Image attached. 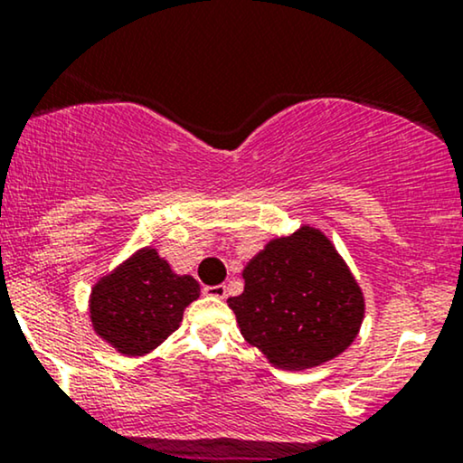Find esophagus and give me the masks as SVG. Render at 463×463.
Returning a JSON list of instances; mask_svg holds the SVG:
<instances>
[{
  "instance_id": "34e87169",
  "label": "esophagus",
  "mask_w": 463,
  "mask_h": 463,
  "mask_svg": "<svg viewBox=\"0 0 463 463\" xmlns=\"http://www.w3.org/2000/svg\"><path fill=\"white\" fill-rule=\"evenodd\" d=\"M204 294L211 298H226V285H206Z\"/></svg>"
}]
</instances>
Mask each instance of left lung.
I'll list each match as a JSON object with an SVG mask.
<instances>
[{"instance_id":"left-lung-1","label":"left lung","mask_w":463,"mask_h":463,"mask_svg":"<svg viewBox=\"0 0 463 463\" xmlns=\"http://www.w3.org/2000/svg\"><path fill=\"white\" fill-rule=\"evenodd\" d=\"M243 294L228 298L243 339L276 368L307 370L357 337L365 302L357 280L317 228L265 246L243 269Z\"/></svg>"}]
</instances>
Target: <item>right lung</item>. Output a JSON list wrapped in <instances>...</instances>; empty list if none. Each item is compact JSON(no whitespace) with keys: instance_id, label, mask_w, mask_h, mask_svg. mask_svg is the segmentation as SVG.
<instances>
[{"instance_id":"1","label":"right lung","mask_w":463,"mask_h":463,"mask_svg":"<svg viewBox=\"0 0 463 463\" xmlns=\"http://www.w3.org/2000/svg\"><path fill=\"white\" fill-rule=\"evenodd\" d=\"M194 276H178L154 248H143L91 289L93 331L126 357H141L165 342L198 300Z\"/></svg>"}]
</instances>
